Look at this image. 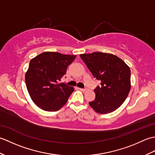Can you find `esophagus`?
Returning <instances> with one entry per match:
<instances>
[{"label":"esophagus","instance_id":"esophagus-1","mask_svg":"<svg viewBox=\"0 0 155 155\" xmlns=\"http://www.w3.org/2000/svg\"><path fill=\"white\" fill-rule=\"evenodd\" d=\"M79 90L83 91V92H86L87 91V88H79Z\"/></svg>","mask_w":155,"mask_h":155}]
</instances>
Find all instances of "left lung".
Masks as SVG:
<instances>
[{"mask_svg":"<svg viewBox=\"0 0 155 155\" xmlns=\"http://www.w3.org/2000/svg\"><path fill=\"white\" fill-rule=\"evenodd\" d=\"M80 57L91 72L101 81L94 90L96 97L89 102L97 113L117 110L124 103L130 90V70L125 62L113 54L94 52Z\"/></svg>","mask_w":155,"mask_h":155,"instance_id":"obj_1","label":"left lung"}]
</instances>
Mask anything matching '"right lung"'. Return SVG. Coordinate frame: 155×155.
<instances>
[{
	"instance_id": "1",
	"label": "right lung",
	"mask_w": 155,
	"mask_h": 155,
	"mask_svg": "<svg viewBox=\"0 0 155 155\" xmlns=\"http://www.w3.org/2000/svg\"><path fill=\"white\" fill-rule=\"evenodd\" d=\"M76 57L45 52L31 60L25 74L26 85L31 99L41 109L57 111L67 103L74 88L58 81Z\"/></svg>"
}]
</instances>
